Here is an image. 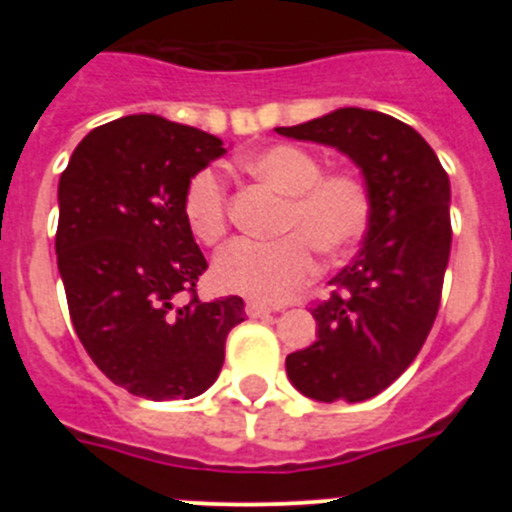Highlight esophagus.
<instances>
[{
	"label": "esophagus",
	"mask_w": 512,
	"mask_h": 512,
	"mask_svg": "<svg viewBox=\"0 0 512 512\" xmlns=\"http://www.w3.org/2000/svg\"><path fill=\"white\" fill-rule=\"evenodd\" d=\"M269 312H271V307L264 305V302L251 300V302H248V305H246V315H248V318H266Z\"/></svg>",
	"instance_id": "1"
}]
</instances>
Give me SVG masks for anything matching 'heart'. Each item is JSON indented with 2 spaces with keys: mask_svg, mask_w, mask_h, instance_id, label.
Returning <instances> with one entry per match:
<instances>
[{
  "mask_svg": "<svg viewBox=\"0 0 512 512\" xmlns=\"http://www.w3.org/2000/svg\"><path fill=\"white\" fill-rule=\"evenodd\" d=\"M248 176L284 194L277 241H233L217 253L212 282L223 292L282 302L318 271L315 251L328 259L348 253L372 220V189L359 171H323L307 148L274 143L238 161ZM187 228L197 241L215 246L230 225V192L223 174L202 169L182 194Z\"/></svg>",
  "mask_w": 512,
  "mask_h": 512,
  "instance_id": "b5f03b06",
  "label": "heart"
}]
</instances>
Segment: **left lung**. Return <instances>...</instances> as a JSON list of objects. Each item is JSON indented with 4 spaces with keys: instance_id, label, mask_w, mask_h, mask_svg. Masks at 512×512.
<instances>
[{
    "instance_id": "8db88e82",
    "label": "left lung",
    "mask_w": 512,
    "mask_h": 512,
    "mask_svg": "<svg viewBox=\"0 0 512 512\" xmlns=\"http://www.w3.org/2000/svg\"><path fill=\"white\" fill-rule=\"evenodd\" d=\"M348 153L372 189L364 248L310 307L318 341L287 356V377L320 402H361L387 390L431 333L451 251L449 174L410 125L343 107L277 128Z\"/></svg>"
}]
</instances>
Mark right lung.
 <instances>
[{"label": "right lung", "instance_id": "obj_1", "mask_svg": "<svg viewBox=\"0 0 512 512\" xmlns=\"http://www.w3.org/2000/svg\"><path fill=\"white\" fill-rule=\"evenodd\" d=\"M223 140L156 115L94 128L58 182L56 253L81 346L99 372L148 400L197 397L217 379L241 297L202 302L207 261L182 212ZM187 291L182 308L173 297Z\"/></svg>", "mask_w": 512, "mask_h": 512}]
</instances>
